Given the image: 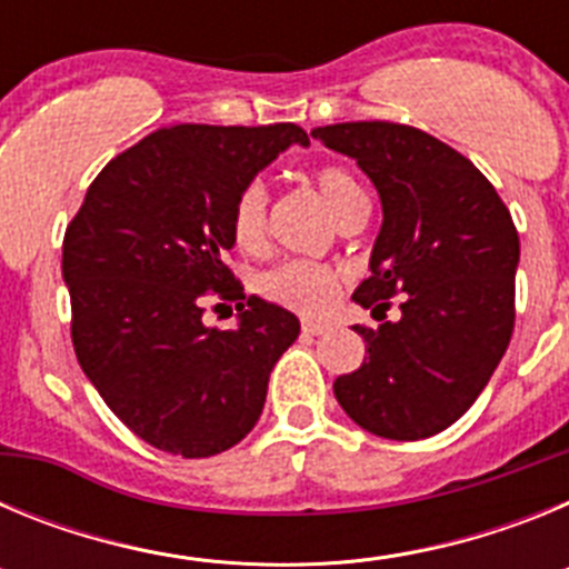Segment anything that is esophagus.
<instances>
[{
    "mask_svg": "<svg viewBox=\"0 0 569 569\" xmlns=\"http://www.w3.org/2000/svg\"><path fill=\"white\" fill-rule=\"evenodd\" d=\"M328 330H330L328 321H316V319L301 321V333H305V336H325Z\"/></svg>",
    "mask_w": 569,
    "mask_h": 569,
    "instance_id": "esophagus-1",
    "label": "esophagus"
}]
</instances>
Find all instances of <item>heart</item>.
Returning <instances> with one entry per match:
<instances>
[{
	"instance_id": "obj_1",
	"label": "heart",
	"mask_w": 569,
	"mask_h": 569,
	"mask_svg": "<svg viewBox=\"0 0 569 569\" xmlns=\"http://www.w3.org/2000/svg\"><path fill=\"white\" fill-rule=\"evenodd\" d=\"M313 182L330 213L339 219V224L361 202H367L361 184L345 168L328 164V168L316 170ZM230 230H233V241L241 250H259L264 244V233H268V190H264V184L248 182L236 193L233 210H230ZM341 279H345V273L333 264L296 259L270 270L261 279V293L281 308L316 316L333 308V301L341 293Z\"/></svg>"
}]
</instances>
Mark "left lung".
I'll return each instance as SVG.
<instances>
[{
    "instance_id": "8db88e82",
    "label": "left lung",
    "mask_w": 569,
    "mask_h": 569,
    "mask_svg": "<svg viewBox=\"0 0 569 569\" xmlns=\"http://www.w3.org/2000/svg\"><path fill=\"white\" fill-rule=\"evenodd\" d=\"M310 136L356 159L385 216L370 279L353 293L381 325H356L367 356L333 381L336 399L381 439L441 433L479 399L510 345L519 268L510 210L470 159L419 128L341 122ZM393 295L402 316L385 322Z\"/></svg>"
}]
</instances>
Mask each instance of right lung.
Here are the masks:
<instances>
[{
	"instance_id": "1",
	"label": "right lung",
	"mask_w": 569,
	"mask_h": 569,
	"mask_svg": "<svg viewBox=\"0 0 569 569\" xmlns=\"http://www.w3.org/2000/svg\"><path fill=\"white\" fill-rule=\"evenodd\" d=\"M290 144H310L290 122L156 130L104 164L64 230L79 365L104 405L164 453L208 459L239 445L299 336L290 310L244 296L224 264L236 193ZM210 300L237 301L233 331L203 325Z\"/></svg>"
}]
</instances>
